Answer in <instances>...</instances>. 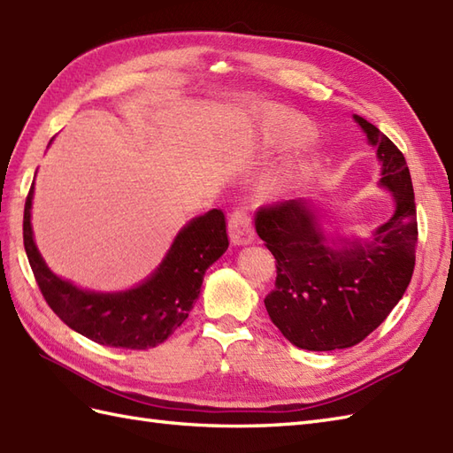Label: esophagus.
Listing matches in <instances>:
<instances>
[{"instance_id": "obj_1", "label": "esophagus", "mask_w": 453, "mask_h": 453, "mask_svg": "<svg viewBox=\"0 0 453 453\" xmlns=\"http://www.w3.org/2000/svg\"><path fill=\"white\" fill-rule=\"evenodd\" d=\"M228 234L230 242L236 246L251 244L253 242V225L246 207H236L228 217Z\"/></svg>"}]
</instances>
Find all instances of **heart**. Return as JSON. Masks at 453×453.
Wrapping results in <instances>:
<instances>
[{
    "mask_svg": "<svg viewBox=\"0 0 453 453\" xmlns=\"http://www.w3.org/2000/svg\"><path fill=\"white\" fill-rule=\"evenodd\" d=\"M294 134L296 136H300V134H305V125L303 123H300V120H296V123H294ZM294 176H296V171L292 169V171H286L284 174H282V179H280V184H290L292 180H294Z\"/></svg>",
    "mask_w": 453,
    "mask_h": 453,
    "instance_id": "b5f03b06",
    "label": "heart"
}]
</instances>
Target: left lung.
Masks as SVG:
<instances>
[{
	"mask_svg": "<svg viewBox=\"0 0 453 453\" xmlns=\"http://www.w3.org/2000/svg\"><path fill=\"white\" fill-rule=\"evenodd\" d=\"M382 163V186L395 213L369 242L330 250L303 200L261 205L256 230L277 259L265 307L286 340L310 351L351 348L365 340L402 300L415 269L417 209L411 174L395 143L356 115Z\"/></svg>",
	"mask_w": 453,
	"mask_h": 453,
	"instance_id": "obj_1",
	"label": "left lung"
}]
</instances>
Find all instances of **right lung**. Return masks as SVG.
<instances>
[{"label": "right lung", "mask_w": 453, "mask_h": 453, "mask_svg": "<svg viewBox=\"0 0 453 453\" xmlns=\"http://www.w3.org/2000/svg\"><path fill=\"white\" fill-rule=\"evenodd\" d=\"M32 194L35 184L25 202L23 240L38 288L65 325L102 346L148 349L167 340L188 319L209 265L228 248L225 213L211 209L180 230L159 269L138 288L119 294L84 292L55 277L43 263L32 238Z\"/></svg>", "instance_id": "1"}]
</instances>
